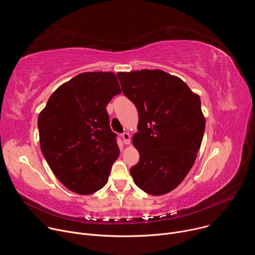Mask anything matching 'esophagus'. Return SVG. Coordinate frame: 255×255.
<instances>
[{
	"mask_svg": "<svg viewBox=\"0 0 255 255\" xmlns=\"http://www.w3.org/2000/svg\"><path fill=\"white\" fill-rule=\"evenodd\" d=\"M122 139H123V142L124 144H129L130 141H131V137H130V134L127 133V132H124L122 134Z\"/></svg>",
	"mask_w": 255,
	"mask_h": 255,
	"instance_id": "1",
	"label": "esophagus"
}]
</instances>
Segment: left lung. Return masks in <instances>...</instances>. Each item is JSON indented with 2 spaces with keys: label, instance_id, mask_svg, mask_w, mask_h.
<instances>
[{
  "label": "left lung",
  "instance_id": "1",
  "mask_svg": "<svg viewBox=\"0 0 255 255\" xmlns=\"http://www.w3.org/2000/svg\"><path fill=\"white\" fill-rule=\"evenodd\" d=\"M117 76L139 115L133 144L140 159L130 169L134 183L152 196L167 194L187 176L201 147L206 125L201 99L185 82L163 70Z\"/></svg>",
  "mask_w": 255,
  "mask_h": 255
}]
</instances>
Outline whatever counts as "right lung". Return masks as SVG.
Listing matches in <instances>:
<instances>
[{
  "instance_id": "right-lung-1",
  "label": "right lung",
  "mask_w": 255,
  "mask_h": 255,
  "mask_svg": "<svg viewBox=\"0 0 255 255\" xmlns=\"http://www.w3.org/2000/svg\"><path fill=\"white\" fill-rule=\"evenodd\" d=\"M121 92L113 72H83L61 85L39 114L42 154L71 192L90 195L107 184L120 151L106 107Z\"/></svg>"
}]
</instances>
